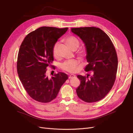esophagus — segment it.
Here are the masks:
<instances>
[{
	"mask_svg": "<svg viewBox=\"0 0 133 133\" xmlns=\"http://www.w3.org/2000/svg\"><path fill=\"white\" fill-rule=\"evenodd\" d=\"M75 77V75H74V74H71V75H69L68 78H69V79H73V78H74Z\"/></svg>",
	"mask_w": 133,
	"mask_h": 133,
	"instance_id": "obj_1",
	"label": "esophagus"
}]
</instances>
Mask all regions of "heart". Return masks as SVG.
<instances>
[{
    "label": "heart",
    "mask_w": 133,
    "mask_h": 133,
    "mask_svg": "<svg viewBox=\"0 0 133 133\" xmlns=\"http://www.w3.org/2000/svg\"><path fill=\"white\" fill-rule=\"evenodd\" d=\"M64 41L65 43L69 46L72 50L75 51L80 46V41L79 39L74 36H68L66 37ZM58 44L56 43L53 48V54L54 57H57V48H58ZM86 52V51L83 49H80L78 52V55L80 57L82 58L85 55ZM79 65V61L78 59H69L64 61L61 64L60 68L63 71L67 72L68 73H75L76 70L78 65Z\"/></svg>",
    "instance_id": "b5f03b06"
}]
</instances>
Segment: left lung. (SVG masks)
Wrapping results in <instances>:
<instances>
[{
  "label": "left lung",
  "instance_id": "8db88e82",
  "mask_svg": "<svg viewBox=\"0 0 133 133\" xmlns=\"http://www.w3.org/2000/svg\"><path fill=\"white\" fill-rule=\"evenodd\" d=\"M85 44L88 65L86 72L93 71L90 79L78 75L81 80L76 94L82 100L90 103L105 97L112 88L116 77L118 59L115 47L108 35L99 28H72Z\"/></svg>",
  "mask_w": 133,
  "mask_h": 133
}]
</instances>
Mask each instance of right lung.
I'll list each match as a JSON object with an SVG mask.
<instances>
[{
  "instance_id": "right-lung-1",
  "label": "right lung",
  "mask_w": 133,
  "mask_h": 133,
  "mask_svg": "<svg viewBox=\"0 0 133 133\" xmlns=\"http://www.w3.org/2000/svg\"><path fill=\"white\" fill-rule=\"evenodd\" d=\"M68 29L41 27L28 34L20 45L17 62L19 78L28 94L38 102L54 100L68 78L62 72L50 78L46 74L47 67L53 66V46Z\"/></svg>"
}]
</instances>
